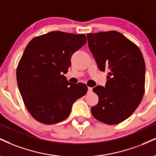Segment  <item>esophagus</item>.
<instances>
[{
  "label": "esophagus",
  "mask_w": 156,
  "mask_h": 156,
  "mask_svg": "<svg viewBox=\"0 0 156 156\" xmlns=\"http://www.w3.org/2000/svg\"><path fill=\"white\" fill-rule=\"evenodd\" d=\"M88 91H89V92H91V91H92V88L88 87Z\"/></svg>",
  "instance_id": "1"
}]
</instances>
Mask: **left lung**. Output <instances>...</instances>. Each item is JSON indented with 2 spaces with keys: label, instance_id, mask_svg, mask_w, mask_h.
Segmentation results:
<instances>
[{
  "label": "left lung",
  "instance_id": "8db88e82",
  "mask_svg": "<svg viewBox=\"0 0 156 156\" xmlns=\"http://www.w3.org/2000/svg\"><path fill=\"white\" fill-rule=\"evenodd\" d=\"M87 38L99 70L108 72L105 86L93 89L99 102L91 112L102 123L118 124L132 115L143 98V56L136 44L117 31L88 33Z\"/></svg>",
  "mask_w": 156,
  "mask_h": 156
}]
</instances>
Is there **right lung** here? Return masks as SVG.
<instances>
[{
    "instance_id": "1",
    "label": "right lung",
    "mask_w": 156,
    "mask_h": 156,
    "mask_svg": "<svg viewBox=\"0 0 156 156\" xmlns=\"http://www.w3.org/2000/svg\"><path fill=\"white\" fill-rule=\"evenodd\" d=\"M86 43L84 34L53 31L33 37L16 69V80L26 108L44 124H54L70 115L72 106L87 92L83 83H70L63 74L71 57Z\"/></svg>"
}]
</instances>
